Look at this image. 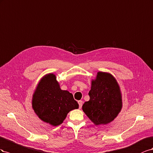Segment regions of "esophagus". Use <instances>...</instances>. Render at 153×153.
Wrapping results in <instances>:
<instances>
[{
    "instance_id": "obj_1",
    "label": "esophagus",
    "mask_w": 153,
    "mask_h": 153,
    "mask_svg": "<svg viewBox=\"0 0 153 153\" xmlns=\"http://www.w3.org/2000/svg\"><path fill=\"white\" fill-rule=\"evenodd\" d=\"M78 104H79V109L81 108L82 105V101H78Z\"/></svg>"
}]
</instances>
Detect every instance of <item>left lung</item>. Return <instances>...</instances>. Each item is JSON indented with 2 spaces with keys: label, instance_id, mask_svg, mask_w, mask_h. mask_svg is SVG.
Masks as SVG:
<instances>
[{
  "label": "left lung",
  "instance_id": "8db88e82",
  "mask_svg": "<svg viewBox=\"0 0 153 153\" xmlns=\"http://www.w3.org/2000/svg\"><path fill=\"white\" fill-rule=\"evenodd\" d=\"M90 100L82 110L94 125H106L114 120L123 108L120 87L111 74L98 72L91 81Z\"/></svg>",
  "mask_w": 153,
  "mask_h": 153
}]
</instances>
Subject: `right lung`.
<instances>
[{"label": "right lung", "instance_id": "right-lung-1", "mask_svg": "<svg viewBox=\"0 0 153 153\" xmlns=\"http://www.w3.org/2000/svg\"><path fill=\"white\" fill-rule=\"evenodd\" d=\"M31 103L39 119L52 126L62 124L70 111L79 108L73 95L60 88L53 73L41 78L33 92Z\"/></svg>", "mask_w": 153, "mask_h": 153}]
</instances>
